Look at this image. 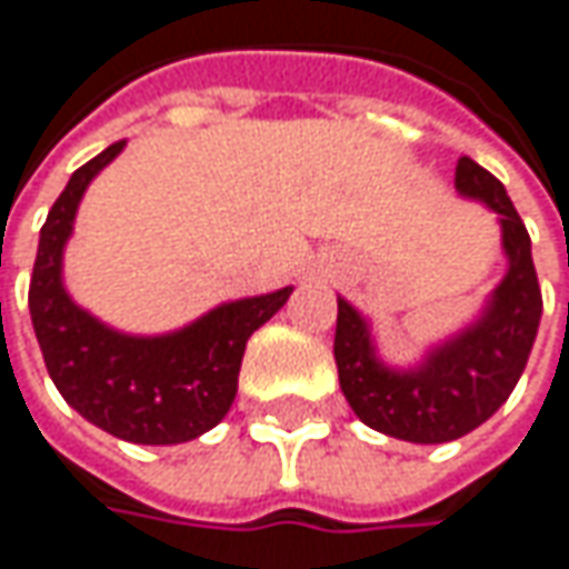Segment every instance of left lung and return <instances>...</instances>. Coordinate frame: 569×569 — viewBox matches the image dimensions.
Segmentation results:
<instances>
[{
  "label": "left lung",
  "mask_w": 569,
  "mask_h": 569,
  "mask_svg": "<svg viewBox=\"0 0 569 569\" xmlns=\"http://www.w3.org/2000/svg\"><path fill=\"white\" fill-rule=\"evenodd\" d=\"M455 188L499 213L506 278L483 313L445 339L416 368H387L371 342L368 320L339 298L332 356L339 387L356 416L390 439L439 445L473 432L509 400L526 371L541 323V288L531 262V240L497 176L470 157L458 159Z\"/></svg>",
  "instance_id": "left-lung-1"
}]
</instances>
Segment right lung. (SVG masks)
<instances>
[{
  "label": "right lung",
  "instance_id": "1",
  "mask_svg": "<svg viewBox=\"0 0 569 569\" xmlns=\"http://www.w3.org/2000/svg\"><path fill=\"white\" fill-rule=\"evenodd\" d=\"M124 150L111 143L70 176L41 227L28 288L31 323L50 381L79 416L133 445H179L213 429L237 397L246 339L295 288L230 300L166 336H128L76 307L63 288V246L89 182Z\"/></svg>",
  "mask_w": 569,
  "mask_h": 569
}]
</instances>
